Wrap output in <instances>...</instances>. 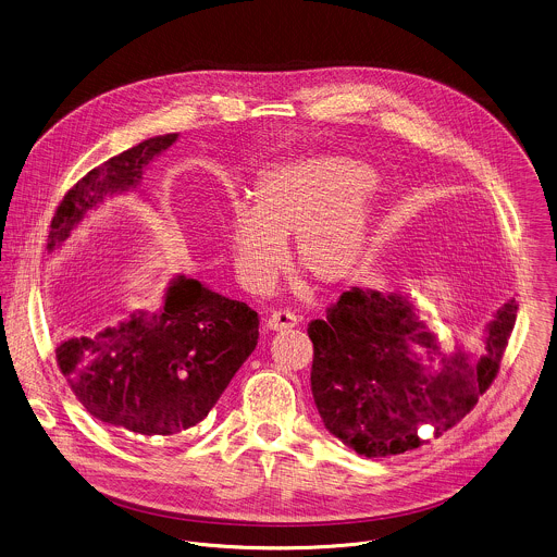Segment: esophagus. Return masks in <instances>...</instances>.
I'll return each mask as SVG.
<instances>
[{
	"mask_svg": "<svg viewBox=\"0 0 557 557\" xmlns=\"http://www.w3.org/2000/svg\"><path fill=\"white\" fill-rule=\"evenodd\" d=\"M297 317L293 312H273L267 321H264V327L269 332H284V330H293L297 327Z\"/></svg>",
	"mask_w": 557,
	"mask_h": 557,
	"instance_id": "esophagus-1",
	"label": "esophagus"
}]
</instances>
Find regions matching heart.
Wrapping results in <instances>:
<instances>
[{
  "mask_svg": "<svg viewBox=\"0 0 557 557\" xmlns=\"http://www.w3.org/2000/svg\"><path fill=\"white\" fill-rule=\"evenodd\" d=\"M376 174L344 154H317L267 170L251 205L234 202L222 238L236 282L267 295L288 258L317 284L346 282L361 264L374 230Z\"/></svg>",
  "mask_w": 557,
  "mask_h": 557,
  "instance_id": "1",
  "label": "heart"
}]
</instances>
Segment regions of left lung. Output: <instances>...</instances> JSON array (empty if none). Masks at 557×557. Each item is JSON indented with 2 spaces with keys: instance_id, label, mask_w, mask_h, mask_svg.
<instances>
[{
  "instance_id": "8db88e82",
  "label": "left lung",
  "mask_w": 557,
  "mask_h": 557,
  "mask_svg": "<svg viewBox=\"0 0 557 557\" xmlns=\"http://www.w3.org/2000/svg\"><path fill=\"white\" fill-rule=\"evenodd\" d=\"M515 321L517 301L508 299L486 323L480 352L460 342L445 348L409 297L352 286L308 330L325 429L368 458L442 437L493 383Z\"/></svg>"
}]
</instances>
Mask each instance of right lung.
I'll use <instances>...</instances> for the list:
<instances>
[{
    "mask_svg": "<svg viewBox=\"0 0 557 557\" xmlns=\"http://www.w3.org/2000/svg\"><path fill=\"white\" fill-rule=\"evenodd\" d=\"M178 133L154 135L86 174L62 200L49 230V253L101 205L137 191L148 163ZM258 342V314L213 293L200 280L174 275L157 312L90 334L69 335L58 366L84 409L99 422L141 437H170L200 424Z\"/></svg>",
    "mask_w": 557,
    "mask_h": 557,
    "instance_id": "obj_1",
    "label": "right lung"
}]
</instances>
